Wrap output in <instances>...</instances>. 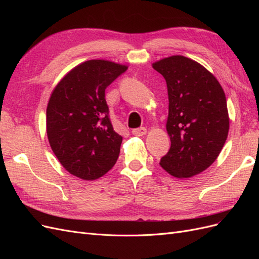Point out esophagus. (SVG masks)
<instances>
[{
	"label": "esophagus",
	"mask_w": 259,
	"mask_h": 259,
	"mask_svg": "<svg viewBox=\"0 0 259 259\" xmlns=\"http://www.w3.org/2000/svg\"><path fill=\"white\" fill-rule=\"evenodd\" d=\"M132 133H133V135H135V136H144V135H146L147 130L145 127H140V128L133 130Z\"/></svg>",
	"instance_id": "esophagus-1"
}]
</instances>
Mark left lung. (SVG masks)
Returning a JSON list of instances; mask_svg holds the SVG:
<instances>
[{
    "label": "left lung",
    "mask_w": 259,
    "mask_h": 259,
    "mask_svg": "<svg viewBox=\"0 0 259 259\" xmlns=\"http://www.w3.org/2000/svg\"><path fill=\"white\" fill-rule=\"evenodd\" d=\"M167 85L170 138L160 165L176 178L202 173L215 162L229 132L225 92L199 62L175 55L153 62Z\"/></svg>",
    "instance_id": "obj_1"
}]
</instances>
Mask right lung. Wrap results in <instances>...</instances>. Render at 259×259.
<instances>
[{
	"instance_id": "obj_1",
	"label": "right lung",
	"mask_w": 259,
	"mask_h": 259,
	"mask_svg": "<svg viewBox=\"0 0 259 259\" xmlns=\"http://www.w3.org/2000/svg\"><path fill=\"white\" fill-rule=\"evenodd\" d=\"M126 69L104 59L84 61L52 92L46 109L48 138L61 165L75 177L95 180L119 158L122 136L109 119L105 91Z\"/></svg>"
}]
</instances>
